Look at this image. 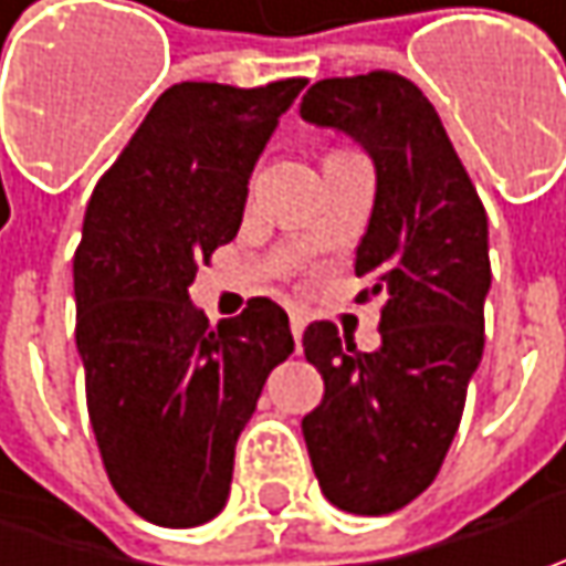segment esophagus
Returning <instances> with one entry per match:
<instances>
[{
  "label": "esophagus",
  "instance_id": "1",
  "mask_svg": "<svg viewBox=\"0 0 566 566\" xmlns=\"http://www.w3.org/2000/svg\"><path fill=\"white\" fill-rule=\"evenodd\" d=\"M290 327H293L295 349H298V339H302V331H305V317H302V315H290Z\"/></svg>",
  "mask_w": 566,
  "mask_h": 566
}]
</instances>
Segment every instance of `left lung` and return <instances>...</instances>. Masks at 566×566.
Instances as JSON below:
<instances>
[{
	"instance_id": "1",
	"label": "left lung",
	"mask_w": 566,
	"mask_h": 566,
	"mask_svg": "<svg viewBox=\"0 0 566 566\" xmlns=\"http://www.w3.org/2000/svg\"><path fill=\"white\" fill-rule=\"evenodd\" d=\"M298 116L353 138L375 164V207L356 249L359 298L380 295V346L305 331L324 400L302 419L324 497L346 513L406 507L438 475L485 349L489 217L422 91L394 75L324 77Z\"/></svg>"
}]
</instances>
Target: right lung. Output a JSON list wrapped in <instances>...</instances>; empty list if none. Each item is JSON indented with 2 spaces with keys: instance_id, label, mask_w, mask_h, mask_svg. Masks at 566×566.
<instances>
[{
  "instance_id": "right-lung-1",
  "label": "right lung",
  "mask_w": 566,
  "mask_h": 566,
  "mask_svg": "<svg viewBox=\"0 0 566 566\" xmlns=\"http://www.w3.org/2000/svg\"><path fill=\"white\" fill-rule=\"evenodd\" d=\"M302 87L172 84L91 195L77 356L106 475L147 523L188 530L227 507L235 441L293 353L276 302L251 298L213 327L188 286L235 239L254 164Z\"/></svg>"
}]
</instances>
